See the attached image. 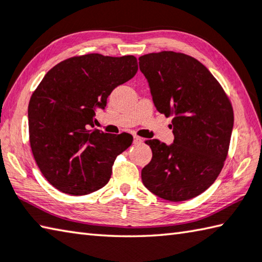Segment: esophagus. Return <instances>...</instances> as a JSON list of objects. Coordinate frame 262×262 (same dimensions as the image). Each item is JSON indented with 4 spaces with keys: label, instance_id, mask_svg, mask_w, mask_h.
I'll return each mask as SVG.
<instances>
[{
    "label": "esophagus",
    "instance_id": "34e87169",
    "mask_svg": "<svg viewBox=\"0 0 262 262\" xmlns=\"http://www.w3.org/2000/svg\"><path fill=\"white\" fill-rule=\"evenodd\" d=\"M142 142H143V139H142V137H140V136H134V143L135 144H140V143H142Z\"/></svg>",
    "mask_w": 262,
    "mask_h": 262
}]
</instances>
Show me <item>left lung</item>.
Wrapping results in <instances>:
<instances>
[{
	"label": "left lung",
	"mask_w": 262,
	"mask_h": 262,
	"mask_svg": "<svg viewBox=\"0 0 262 262\" xmlns=\"http://www.w3.org/2000/svg\"><path fill=\"white\" fill-rule=\"evenodd\" d=\"M155 106L173 117V144L147 140L152 159L142 181L169 202L198 196L214 183L225 165L234 126L229 97L201 61L181 52H152L139 58Z\"/></svg>",
	"instance_id": "obj_1"
}]
</instances>
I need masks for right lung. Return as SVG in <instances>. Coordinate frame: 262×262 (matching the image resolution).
<instances>
[{
    "label": "right lung",
    "instance_id": "1",
    "mask_svg": "<svg viewBox=\"0 0 262 262\" xmlns=\"http://www.w3.org/2000/svg\"><path fill=\"white\" fill-rule=\"evenodd\" d=\"M137 70L134 56L71 57L54 66L32 94L31 149L41 173L59 191L83 196L108 182L117 156L132 145L133 136L90 128L96 108L105 107L112 90Z\"/></svg>",
    "mask_w": 262,
    "mask_h": 262
}]
</instances>
